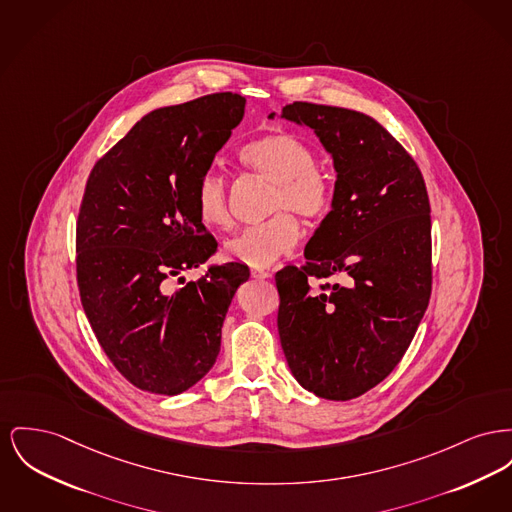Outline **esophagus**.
<instances>
[{
	"label": "esophagus",
	"instance_id": "obj_1",
	"mask_svg": "<svg viewBox=\"0 0 512 512\" xmlns=\"http://www.w3.org/2000/svg\"><path fill=\"white\" fill-rule=\"evenodd\" d=\"M249 272H251V276L257 278V280H265V278L271 276V272L265 271V269H259V267H253Z\"/></svg>",
	"mask_w": 512,
	"mask_h": 512
}]
</instances>
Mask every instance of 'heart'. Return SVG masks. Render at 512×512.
<instances>
[{
    "label": "heart",
    "mask_w": 512,
    "mask_h": 512,
    "mask_svg": "<svg viewBox=\"0 0 512 512\" xmlns=\"http://www.w3.org/2000/svg\"><path fill=\"white\" fill-rule=\"evenodd\" d=\"M241 164L276 185L271 212L265 224L253 226L226 241L228 259L247 267H269L288 255L301 238L300 224L292 214L307 220L327 218L334 205L331 178L317 168L315 152L296 135L274 131L247 141L240 149ZM195 209L209 228L232 226L228 181L218 172H205L195 189Z\"/></svg>",
    "instance_id": "heart-1"
}]
</instances>
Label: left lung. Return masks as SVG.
I'll return each mask as SVG.
<instances>
[{"instance_id": "left-lung-1", "label": "left lung", "mask_w": 512, "mask_h": 512, "mask_svg": "<svg viewBox=\"0 0 512 512\" xmlns=\"http://www.w3.org/2000/svg\"><path fill=\"white\" fill-rule=\"evenodd\" d=\"M282 118L317 133L336 183L305 263L274 274L280 344L303 389L352 400L391 375L429 305V195L416 160L371 116L292 102ZM332 275L347 284H316Z\"/></svg>"}]
</instances>
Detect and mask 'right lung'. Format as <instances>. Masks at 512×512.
Returning a JSON list of instances; mask_svg holds the SVG:
<instances>
[{"label": "right lung", "instance_id": "obj_1", "mask_svg": "<svg viewBox=\"0 0 512 512\" xmlns=\"http://www.w3.org/2000/svg\"><path fill=\"white\" fill-rule=\"evenodd\" d=\"M243 108L236 92L158 108L94 164L85 185L79 296L104 354L141 391L180 394L209 373L228 305L249 278L245 265L226 263L174 292L168 284L216 251L195 189Z\"/></svg>", "mask_w": 512, "mask_h": 512}]
</instances>
